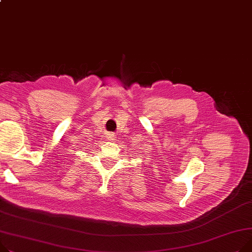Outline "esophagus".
I'll return each instance as SVG.
<instances>
[{
	"mask_svg": "<svg viewBox=\"0 0 252 252\" xmlns=\"http://www.w3.org/2000/svg\"><path fill=\"white\" fill-rule=\"evenodd\" d=\"M106 137H107V139H108V140H111V141H113V140H114V138H115L113 132H108Z\"/></svg>",
	"mask_w": 252,
	"mask_h": 252,
	"instance_id": "obj_1",
	"label": "esophagus"
}]
</instances>
